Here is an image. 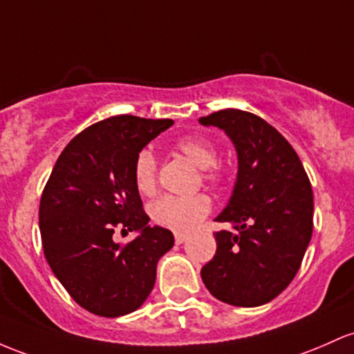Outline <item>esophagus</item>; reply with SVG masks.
Masks as SVG:
<instances>
[{
    "mask_svg": "<svg viewBox=\"0 0 354 354\" xmlns=\"http://www.w3.org/2000/svg\"><path fill=\"white\" fill-rule=\"evenodd\" d=\"M186 239H188V235H185V234L174 235V242H176V243H183V242H186Z\"/></svg>",
    "mask_w": 354,
    "mask_h": 354,
    "instance_id": "34e87169",
    "label": "esophagus"
}]
</instances>
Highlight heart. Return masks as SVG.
Returning <instances> with one entry per match:
<instances>
[{
  "mask_svg": "<svg viewBox=\"0 0 354 354\" xmlns=\"http://www.w3.org/2000/svg\"><path fill=\"white\" fill-rule=\"evenodd\" d=\"M174 149L186 156L193 165L201 168V178L207 183L218 186L227 178V171L216 162V147L201 136H185L174 142ZM158 162L149 149L139 151L134 159V183L145 195L156 189ZM212 209V201L207 195L158 198L149 205L151 220L159 227L173 232H188L195 228Z\"/></svg>",
  "mask_w": 354,
  "mask_h": 354,
  "instance_id": "heart-1",
  "label": "heart"
}]
</instances>
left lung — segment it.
Here are the masks:
<instances>
[{
	"label": "left lung",
	"instance_id": "obj_1",
	"mask_svg": "<svg viewBox=\"0 0 354 354\" xmlns=\"http://www.w3.org/2000/svg\"><path fill=\"white\" fill-rule=\"evenodd\" d=\"M203 126L223 129L234 142L239 171L230 201L216 221V254L201 269L212 296L239 308L277 297L296 277L313 235L314 198L294 147L259 115L223 109Z\"/></svg>",
	"mask_w": 354,
	"mask_h": 354
}]
</instances>
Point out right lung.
<instances>
[{
	"label": "right lung",
	"mask_w": 354,
	"mask_h": 354,
	"mask_svg": "<svg viewBox=\"0 0 354 354\" xmlns=\"http://www.w3.org/2000/svg\"><path fill=\"white\" fill-rule=\"evenodd\" d=\"M173 124L127 114L92 124L65 146L46 181L38 213L45 259L88 313L119 317L141 308L158 260L174 245L169 230L147 225L134 183L138 153ZM115 227L140 235L119 246Z\"/></svg>",
	"instance_id": "1"
}]
</instances>
